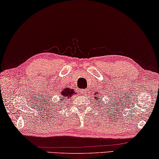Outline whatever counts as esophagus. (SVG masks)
I'll use <instances>...</instances> for the list:
<instances>
[{"label":"esophagus","mask_w":159,"mask_h":159,"mask_svg":"<svg viewBox=\"0 0 159 159\" xmlns=\"http://www.w3.org/2000/svg\"><path fill=\"white\" fill-rule=\"evenodd\" d=\"M87 93H88V92H87L86 90H83L82 91H81V93H82L83 95H85L87 94Z\"/></svg>","instance_id":"34e87169"}]
</instances>
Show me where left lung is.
Wrapping results in <instances>:
<instances>
[{
	"label": "left lung",
	"instance_id": "left-lung-1",
	"mask_svg": "<svg viewBox=\"0 0 159 159\" xmlns=\"http://www.w3.org/2000/svg\"><path fill=\"white\" fill-rule=\"evenodd\" d=\"M94 95V97H95V101L98 102V100H100V98L99 97H98V92L94 93V95ZM98 102H99V101H98Z\"/></svg>",
	"mask_w": 159,
	"mask_h": 159
}]
</instances>
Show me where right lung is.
<instances>
[{"label": "right lung", "instance_id": "obj_1", "mask_svg": "<svg viewBox=\"0 0 159 159\" xmlns=\"http://www.w3.org/2000/svg\"><path fill=\"white\" fill-rule=\"evenodd\" d=\"M76 93H75L74 89H70L69 88L68 89H64V90H61V93H60L61 96L59 98V101L64 102L66 101V99H70V97L73 96V95L76 94Z\"/></svg>", "mask_w": 159, "mask_h": 159}]
</instances>
